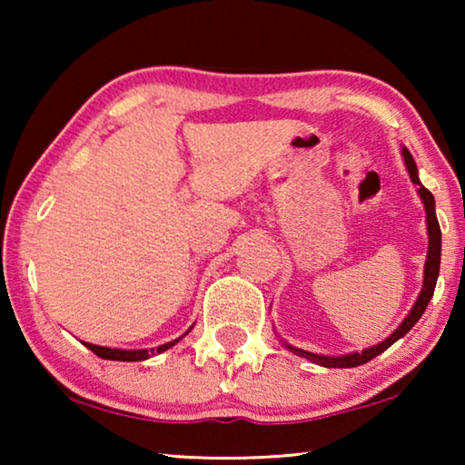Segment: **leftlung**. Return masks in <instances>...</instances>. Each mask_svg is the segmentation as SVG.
Listing matches in <instances>:
<instances>
[{
    "label": "left lung",
    "mask_w": 465,
    "mask_h": 465,
    "mask_svg": "<svg viewBox=\"0 0 465 465\" xmlns=\"http://www.w3.org/2000/svg\"><path fill=\"white\" fill-rule=\"evenodd\" d=\"M402 157H404L408 174H411L412 184L419 186V196H420V201L424 204V213H427L429 252H427V262H424V281H422V289H420V293H419V299H416V302H414L412 310L408 312V316L404 318L402 324H400L396 330H393V332L388 338H385V341H381L380 344L369 346V349L361 351V352H349V355H341V357H328V355H316V352L297 349V346H293V344L282 342L291 352H295V355L312 361V363L322 365V367L346 369V367H359V365L367 363V361L375 359L377 355H381L385 349H390L393 342L400 341V338L411 332L412 326L420 320L424 310H427V305L430 302L432 293H435V285H437V277H439V266H440V227H439L437 213H435V196H432L430 191H427V188L420 184L419 168H416L414 157H412L411 152H408L406 147H402Z\"/></svg>",
    "instance_id": "obj_1"
}]
</instances>
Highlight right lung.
I'll use <instances>...</instances> for the list:
<instances>
[{"label":"right lung","mask_w":465,"mask_h":465,"mask_svg":"<svg viewBox=\"0 0 465 465\" xmlns=\"http://www.w3.org/2000/svg\"><path fill=\"white\" fill-rule=\"evenodd\" d=\"M183 336H186V334H183ZM183 336H180V338H183ZM180 338H176V341H172V342L162 344V346H157V349H152V351H147V349L123 351V349H110V346H98V344H90V342H84V344L88 346L92 352H96L100 359H108V361H145L149 357L160 355V352L172 349V346H174L180 341Z\"/></svg>","instance_id":"1"}]
</instances>
